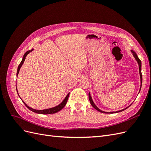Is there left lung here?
<instances>
[{"instance_id": "obj_1", "label": "left lung", "mask_w": 151, "mask_h": 151, "mask_svg": "<svg viewBox=\"0 0 151 151\" xmlns=\"http://www.w3.org/2000/svg\"><path fill=\"white\" fill-rule=\"evenodd\" d=\"M131 52H132V54H133L134 57H135V60H137V62H138V63H139V74H140V83H141V84H140V88H141V86H142V72H141V65H142V63H141L140 60V59L139 58V57H138V56H137V55L136 54V53H135L134 51H133V50H131ZM89 101H90L91 104L92 105V106H93V108H94L96 109V110H98V111L101 112V113H118V112L122 111H123V110H125V109H126L127 108H129V107H127V108H125V109H122V110L118 111H113V112H105V111H103L101 110V109H99L96 106L95 104L94 103V102H93V101L92 98H91V94H90V93H89Z\"/></svg>"}]
</instances>
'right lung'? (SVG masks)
Returning <instances> with one entry per match:
<instances>
[{"instance_id":"add662e5","label":"right lung","mask_w":151,"mask_h":151,"mask_svg":"<svg viewBox=\"0 0 151 151\" xmlns=\"http://www.w3.org/2000/svg\"><path fill=\"white\" fill-rule=\"evenodd\" d=\"M33 49H32L31 50H29V51H27V52L24 53V56H23V58H22V59L21 62L20 63V64L19 65V66H18L17 70V76L18 74H19V70H20V68H21V66L22 65V64H23V63H24V60H25V58H26V56H27V55L29 54L31 52L33 51ZM16 90H17V88H16ZM17 94H18V92H17ZM68 96H69V93H68V94L67 95V96L65 97V98L64 99H63V101L60 104H58V106H55V107L52 108H48V109H43V110H39V109H35L31 108H30L29 106H28V105H27L23 101H22V99H21V100L22 101V102L24 103V104L26 105V106L27 108H28L29 109H30L31 111H33V112H35V113H38V114H53V113H57V112L59 111H60L61 109L65 106V104H66L67 101V100H68Z\"/></svg>"}]
</instances>
